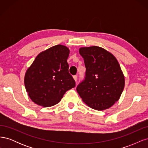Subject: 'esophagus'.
<instances>
[{
  "mask_svg": "<svg viewBox=\"0 0 148 148\" xmlns=\"http://www.w3.org/2000/svg\"><path fill=\"white\" fill-rule=\"evenodd\" d=\"M73 79H74V80H75V82H77V75H75V76H73Z\"/></svg>",
  "mask_w": 148,
  "mask_h": 148,
  "instance_id": "34e87169",
  "label": "esophagus"
}]
</instances>
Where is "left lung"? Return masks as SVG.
I'll list each match as a JSON object with an SVG mask.
<instances>
[{
    "mask_svg": "<svg viewBox=\"0 0 148 148\" xmlns=\"http://www.w3.org/2000/svg\"><path fill=\"white\" fill-rule=\"evenodd\" d=\"M86 77L77 91L91 108L104 110L119 101L125 86V77L115 56L99 46L80 47Z\"/></svg>",
    "mask_w": 148,
    "mask_h": 148,
    "instance_id": "1",
    "label": "left lung"
}]
</instances>
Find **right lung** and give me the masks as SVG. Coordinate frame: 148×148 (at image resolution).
Masks as SVG:
<instances>
[{
    "label": "right lung",
    "instance_id": "right-lung-1",
    "mask_svg": "<svg viewBox=\"0 0 148 148\" xmlns=\"http://www.w3.org/2000/svg\"><path fill=\"white\" fill-rule=\"evenodd\" d=\"M69 49L61 44L39 53L25 75V86L30 99L45 107L59 103L66 91L75 86L69 72Z\"/></svg>",
    "mask_w": 148,
    "mask_h": 148
}]
</instances>
